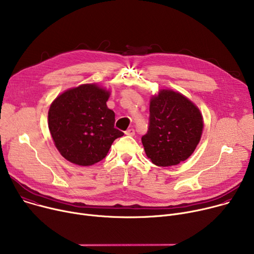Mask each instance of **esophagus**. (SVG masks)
I'll return each mask as SVG.
<instances>
[{"mask_svg":"<svg viewBox=\"0 0 254 254\" xmlns=\"http://www.w3.org/2000/svg\"><path fill=\"white\" fill-rule=\"evenodd\" d=\"M126 134H127V135H133V134H134V129H133L132 127L127 129V130H126Z\"/></svg>","mask_w":254,"mask_h":254,"instance_id":"esophagus-1","label":"esophagus"}]
</instances>
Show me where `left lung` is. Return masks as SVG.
Returning <instances> with one entry per match:
<instances>
[{
	"instance_id": "left-lung-1",
	"label": "left lung",
	"mask_w": 254,
	"mask_h": 254,
	"mask_svg": "<svg viewBox=\"0 0 254 254\" xmlns=\"http://www.w3.org/2000/svg\"><path fill=\"white\" fill-rule=\"evenodd\" d=\"M202 127L201 114L190 100L161 90L151 99L149 127L142 136L145 152L157 166L177 165L193 153Z\"/></svg>"
}]
</instances>
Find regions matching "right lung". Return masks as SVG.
Returning <instances> with one entry per match:
<instances>
[{"label":"right lung","instance_id":"obj_1","mask_svg":"<svg viewBox=\"0 0 254 254\" xmlns=\"http://www.w3.org/2000/svg\"><path fill=\"white\" fill-rule=\"evenodd\" d=\"M109 92L86 84L64 92L50 107L49 128L55 145L70 162L93 165L104 159L124 132L114 127L115 114L106 105Z\"/></svg>","mask_w":254,"mask_h":254}]
</instances>
